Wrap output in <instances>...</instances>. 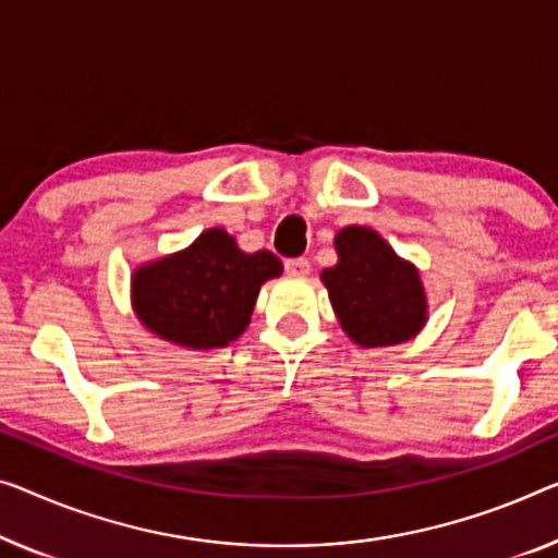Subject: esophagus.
Segmentation results:
<instances>
[{
	"label": "esophagus",
	"mask_w": 558,
	"mask_h": 558,
	"mask_svg": "<svg viewBox=\"0 0 558 558\" xmlns=\"http://www.w3.org/2000/svg\"><path fill=\"white\" fill-rule=\"evenodd\" d=\"M286 270L290 276H307L311 272V260L307 257H288Z\"/></svg>",
	"instance_id": "esophagus-1"
}]
</instances>
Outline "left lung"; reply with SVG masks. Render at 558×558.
Returning <instances> with one entry per match:
<instances>
[{
  "instance_id": "obj_1",
  "label": "left lung",
  "mask_w": 558,
  "mask_h": 558,
  "mask_svg": "<svg viewBox=\"0 0 558 558\" xmlns=\"http://www.w3.org/2000/svg\"><path fill=\"white\" fill-rule=\"evenodd\" d=\"M336 251L338 265L323 270L320 278L348 336L365 348L413 338L426 323L418 270L368 228L340 230Z\"/></svg>"
}]
</instances>
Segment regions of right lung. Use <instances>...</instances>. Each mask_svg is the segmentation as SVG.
I'll use <instances>...</instances> for the list:
<instances>
[{
	"label": "right lung",
	"mask_w": 558,
	"mask_h": 558,
	"mask_svg": "<svg viewBox=\"0 0 558 558\" xmlns=\"http://www.w3.org/2000/svg\"><path fill=\"white\" fill-rule=\"evenodd\" d=\"M282 272L268 251L243 253L226 230H207L187 251L145 265L132 278L137 318L185 348H220L251 323L265 280Z\"/></svg>",
	"instance_id": "obj_1"
}]
</instances>
